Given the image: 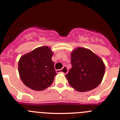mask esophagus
Listing matches in <instances>:
<instances>
[{"mask_svg": "<svg viewBox=\"0 0 120 120\" xmlns=\"http://www.w3.org/2000/svg\"><path fill=\"white\" fill-rule=\"evenodd\" d=\"M56 73H62L63 74H67L68 73V69L66 67H64L61 70H56Z\"/></svg>", "mask_w": 120, "mask_h": 120, "instance_id": "esophagus-1", "label": "esophagus"}]
</instances>
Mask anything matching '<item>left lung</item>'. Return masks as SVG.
Returning <instances> with one entry per match:
<instances>
[{
	"instance_id": "8db88e82",
	"label": "left lung",
	"mask_w": 120,
	"mask_h": 120,
	"mask_svg": "<svg viewBox=\"0 0 120 120\" xmlns=\"http://www.w3.org/2000/svg\"><path fill=\"white\" fill-rule=\"evenodd\" d=\"M71 58L72 67L65 76L70 85L79 92L97 87L105 71L102 59L90 49L80 47L72 51Z\"/></svg>"
}]
</instances>
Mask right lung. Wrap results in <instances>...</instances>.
I'll return each mask as SVG.
<instances>
[{
	"mask_svg": "<svg viewBox=\"0 0 120 120\" xmlns=\"http://www.w3.org/2000/svg\"><path fill=\"white\" fill-rule=\"evenodd\" d=\"M53 55L48 46H41L23 55L19 61V73L26 86L42 91L52 84L57 75L52 60Z\"/></svg>",
	"mask_w": 120,
	"mask_h": 120,
	"instance_id": "1",
	"label": "right lung"
}]
</instances>
